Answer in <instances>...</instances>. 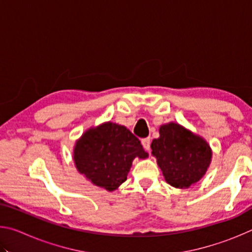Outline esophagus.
<instances>
[{
  "label": "esophagus",
  "instance_id": "34e87169",
  "mask_svg": "<svg viewBox=\"0 0 252 252\" xmlns=\"http://www.w3.org/2000/svg\"><path fill=\"white\" fill-rule=\"evenodd\" d=\"M141 143H142V146H143L144 149H146V150H150V144H151V139L150 138L142 139Z\"/></svg>",
  "mask_w": 252,
  "mask_h": 252
}]
</instances>
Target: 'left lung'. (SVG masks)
<instances>
[{"instance_id":"left-lung-1","label":"left lung","mask_w":252,"mask_h":252,"mask_svg":"<svg viewBox=\"0 0 252 252\" xmlns=\"http://www.w3.org/2000/svg\"><path fill=\"white\" fill-rule=\"evenodd\" d=\"M159 133L151 149L165 181L179 189L198 182L211 162L212 151L208 142L174 122L161 126Z\"/></svg>"}]
</instances>
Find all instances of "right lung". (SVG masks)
<instances>
[{"label":"right lung","mask_w":252,"mask_h":252,"mask_svg":"<svg viewBox=\"0 0 252 252\" xmlns=\"http://www.w3.org/2000/svg\"><path fill=\"white\" fill-rule=\"evenodd\" d=\"M135 158H148L141 142L125 126L112 122L85 131L73 150L78 171L108 191L118 189L126 180Z\"/></svg>","instance_id":"right-lung-1"}]
</instances>
